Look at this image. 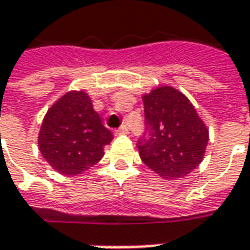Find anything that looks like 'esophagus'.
I'll list each match as a JSON object with an SVG mask.
<instances>
[{
    "mask_svg": "<svg viewBox=\"0 0 250 250\" xmlns=\"http://www.w3.org/2000/svg\"><path fill=\"white\" fill-rule=\"evenodd\" d=\"M128 132V127L125 125H120L118 130H116V134H127Z\"/></svg>",
    "mask_w": 250,
    "mask_h": 250,
    "instance_id": "34e87169",
    "label": "esophagus"
}]
</instances>
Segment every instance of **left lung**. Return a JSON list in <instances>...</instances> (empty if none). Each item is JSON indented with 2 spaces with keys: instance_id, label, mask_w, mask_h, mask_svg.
Listing matches in <instances>:
<instances>
[{
  "instance_id": "obj_1",
  "label": "left lung",
  "mask_w": 250,
  "mask_h": 250,
  "mask_svg": "<svg viewBox=\"0 0 250 250\" xmlns=\"http://www.w3.org/2000/svg\"><path fill=\"white\" fill-rule=\"evenodd\" d=\"M147 135L138 139L139 156L164 179L183 178L203 161L209 132L190 100L171 86L142 97Z\"/></svg>"
}]
</instances>
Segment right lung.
<instances>
[{
    "mask_svg": "<svg viewBox=\"0 0 250 250\" xmlns=\"http://www.w3.org/2000/svg\"><path fill=\"white\" fill-rule=\"evenodd\" d=\"M112 132L84 90H71L49 108L38 135L45 160L62 175H79L103 159Z\"/></svg>",
    "mask_w": 250,
    "mask_h": 250,
    "instance_id": "1",
    "label": "right lung"
}]
</instances>
